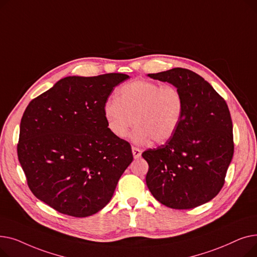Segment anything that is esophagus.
Masks as SVG:
<instances>
[{"instance_id":"34e87169","label":"esophagus","mask_w":257,"mask_h":257,"mask_svg":"<svg viewBox=\"0 0 257 257\" xmlns=\"http://www.w3.org/2000/svg\"><path fill=\"white\" fill-rule=\"evenodd\" d=\"M132 154H133L134 158L138 159V158H140L142 156V151L137 147H132Z\"/></svg>"}]
</instances>
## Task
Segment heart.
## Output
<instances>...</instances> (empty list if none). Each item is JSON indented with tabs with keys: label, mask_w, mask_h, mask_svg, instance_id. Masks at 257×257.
Listing matches in <instances>:
<instances>
[{
	"label": "heart",
	"mask_w": 257,
	"mask_h": 257,
	"mask_svg": "<svg viewBox=\"0 0 257 257\" xmlns=\"http://www.w3.org/2000/svg\"><path fill=\"white\" fill-rule=\"evenodd\" d=\"M184 111V101L178 87L161 85L151 80H136L121 85L116 98L108 99L103 113L109 131L124 139L134 124V143L143 145L170 141L177 131Z\"/></svg>",
	"instance_id": "1"
}]
</instances>
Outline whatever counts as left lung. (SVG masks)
Instances as JSON below:
<instances>
[{"instance_id":"1","label":"left lung","mask_w":257,"mask_h":257,"mask_svg":"<svg viewBox=\"0 0 257 257\" xmlns=\"http://www.w3.org/2000/svg\"><path fill=\"white\" fill-rule=\"evenodd\" d=\"M148 76L178 87L184 101L173 138L142 154L149 165L148 188L170 208H195L217 196L225 183L234 152L229 108L207 81L190 70L175 67Z\"/></svg>"}]
</instances>
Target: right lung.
Returning a JSON list of instances; mask_svg holds the SVG:
<instances>
[{
	"label": "right lung",
	"mask_w": 257,
	"mask_h": 257,
	"mask_svg": "<svg viewBox=\"0 0 257 257\" xmlns=\"http://www.w3.org/2000/svg\"><path fill=\"white\" fill-rule=\"evenodd\" d=\"M126 74L66 77L34 98L21 119L18 157L33 195L60 213L85 218L113 196L133 160L109 131L103 106Z\"/></svg>",
	"instance_id": "add662e5"
}]
</instances>
